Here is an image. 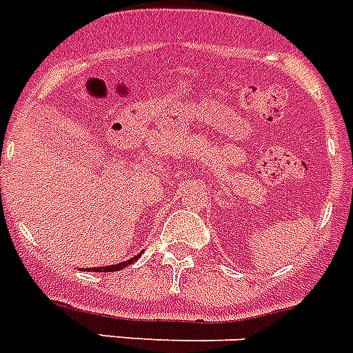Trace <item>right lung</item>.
Instances as JSON below:
<instances>
[{"label":"right lung","instance_id":"1","mask_svg":"<svg viewBox=\"0 0 353 353\" xmlns=\"http://www.w3.org/2000/svg\"><path fill=\"white\" fill-rule=\"evenodd\" d=\"M140 259V254H136V256H132L131 260H127V262H121V263H117V265H108V268H91V271L93 272H114V271H120V269L127 268V265H131V263H134L136 260ZM85 271H90V269H85Z\"/></svg>","mask_w":353,"mask_h":353}]
</instances>
